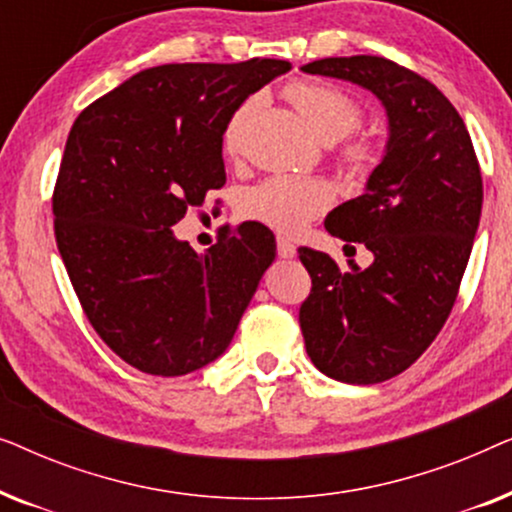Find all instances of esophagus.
Masks as SVG:
<instances>
[{
	"mask_svg": "<svg viewBox=\"0 0 512 512\" xmlns=\"http://www.w3.org/2000/svg\"><path fill=\"white\" fill-rule=\"evenodd\" d=\"M277 254L282 258H296V244H293L291 240H286V237L279 235L277 237Z\"/></svg>",
	"mask_w": 512,
	"mask_h": 512,
	"instance_id": "34e87169",
	"label": "esophagus"
}]
</instances>
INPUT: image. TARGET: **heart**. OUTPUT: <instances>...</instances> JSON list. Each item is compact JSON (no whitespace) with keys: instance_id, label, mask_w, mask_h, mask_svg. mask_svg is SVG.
<instances>
[{"instance_id":"b5f03b06","label":"heart","mask_w":512,"mask_h":512,"mask_svg":"<svg viewBox=\"0 0 512 512\" xmlns=\"http://www.w3.org/2000/svg\"><path fill=\"white\" fill-rule=\"evenodd\" d=\"M286 97L300 111L307 125L324 139L338 142L361 123V107L345 90L319 81H296L286 86ZM256 100H247L233 111L223 130V151L237 156L244 146ZM354 167H368L375 158L370 142H354L345 149ZM333 202V191L326 181L305 177H270L251 186L242 198V214L249 221L263 223L279 233H296L324 212Z\"/></svg>"}]
</instances>
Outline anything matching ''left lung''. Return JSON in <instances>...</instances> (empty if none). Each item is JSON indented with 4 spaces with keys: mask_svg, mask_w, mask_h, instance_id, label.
<instances>
[{
    "mask_svg": "<svg viewBox=\"0 0 512 512\" xmlns=\"http://www.w3.org/2000/svg\"><path fill=\"white\" fill-rule=\"evenodd\" d=\"M300 72L356 83L387 114L366 191L324 221L373 263L340 270L324 251L298 249L312 277L300 305L307 356L333 380L377 384L410 368L450 317L480 223V165L459 111L424 76L377 55L314 60Z\"/></svg>",
    "mask_w": 512,
    "mask_h": 512,
    "instance_id": "obj_1",
    "label": "left lung"
}]
</instances>
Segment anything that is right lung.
Returning a JSON list of instances; mask_svg holds the SVG:
<instances>
[{"mask_svg":"<svg viewBox=\"0 0 512 512\" xmlns=\"http://www.w3.org/2000/svg\"><path fill=\"white\" fill-rule=\"evenodd\" d=\"M291 62H186L144 69L69 130L53 193L55 242L83 312L125 363L193 373L226 352L275 235L247 221L198 254L174 237L188 207L226 184L223 130Z\"/></svg>","mask_w":512,"mask_h":512,"instance_id":"obj_1","label":"right lung"}]
</instances>
